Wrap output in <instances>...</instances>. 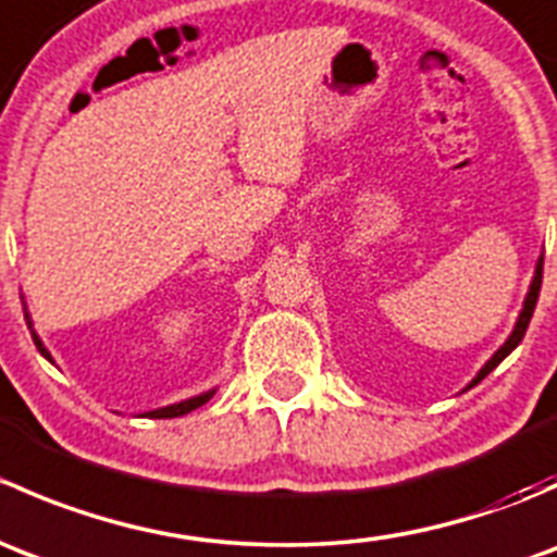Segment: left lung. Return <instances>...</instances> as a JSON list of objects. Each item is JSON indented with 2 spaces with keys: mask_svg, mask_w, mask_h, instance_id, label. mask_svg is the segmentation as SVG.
Here are the masks:
<instances>
[{
  "mask_svg": "<svg viewBox=\"0 0 557 557\" xmlns=\"http://www.w3.org/2000/svg\"><path fill=\"white\" fill-rule=\"evenodd\" d=\"M542 269H544V258H539V263H536V277H533V283H531V290H528V296H525V307H522V312H520V318H518V325H515L512 336H509V339L504 342V347H502V350H498L496 356H493L491 361H487L485 367H482V372L476 374V377H474V383H471L469 387H474L476 383H482V380H485L487 374H491L493 369H496L498 363H502L504 358H507L509 352H512L515 347H518L520 342H522V336H525V329H528V323H531V318H533V310H536L539 290H542Z\"/></svg>",
  "mask_w": 557,
  "mask_h": 557,
  "instance_id": "obj_1",
  "label": "left lung"
}]
</instances>
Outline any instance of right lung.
<instances>
[{"label":"right lung","instance_id":"add662e5","mask_svg":"<svg viewBox=\"0 0 557 557\" xmlns=\"http://www.w3.org/2000/svg\"><path fill=\"white\" fill-rule=\"evenodd\" d=\"M26 320H29V314H26ZM35 345H37V350L42 352L45 358H48L50 361V356H48V350H45L42 347V342L37 339L35 336ZM212 398V391L210 393H201V396H196V398H188V401H180V404H172V407H164V409H153V412H148L150 418H180V414H188L190 409H199L201 404H207Z\"/></svg>","mask_w":557,"mask_h":557}]
</instances>
